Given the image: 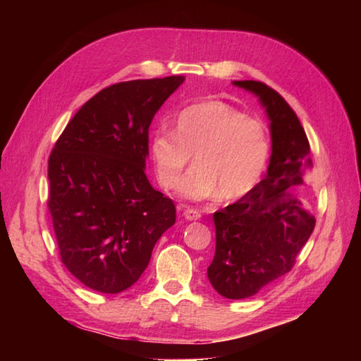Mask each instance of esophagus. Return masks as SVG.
I'll return each mask as SVG.
<instances>
[{
    "instance_id": "esophagus-1",
    "label": "esophagus",
    "mask_w": 361,
    "mask_h": 361,
    "mask_svg": "<svg viewBox=\"0 0 361 361\" xmlns=\"http://www.w3.org/2000/svg\"><path fill=\"white\" fill-rule=\"evenodd\" d=\"M183 215H185V219H188V221H197V219H200V216H202L200 215V212L194 209H186Z\"/></svg>"
}]
</instances>
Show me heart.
I'll list each match as a JSON object with an SVG mask.
<instances>
[{
	"instance_id": "b5f03b06",
	"label": "heart",
	"mask_w": 361,
	"mask_h": 361,
	"mask_svg": "<svg viewBox=\"0 0 361 361\" xmlns=\"http://www.w3.org/2000/svg\"><path fill=\"white\" fill-rule=\"evenodd\" d=\"M151 159L159 183L173 188L185 167L178 194L204 200L221 194L237 199L248 194L266 172L271 142L264 124L219 100L195 103L180 111L176 132L159 129L151 138Z\"/></svg>"
}]
</instances>
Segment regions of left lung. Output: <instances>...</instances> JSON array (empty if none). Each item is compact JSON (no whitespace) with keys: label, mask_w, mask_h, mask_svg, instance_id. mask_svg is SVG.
<instances>
[{"label":"left lung","mask_w":361,"mask_h":361,"mask_svg":"<svg viewBox=\"0 0 361 361\" xmlns=\"http://www.w3.org/2000/svg\"><path fill=\"white\" fill-rule=\"evenodd\" d=\"M232 84L264 108L272 143L264 178L213 215L216 250L207 276L221 296L243 299L291 271L312 234L315 218L299 199L312 159L301 122L276 90L258 81Z\"/></svg>","instance_id":"obj_1"}]
</instances>
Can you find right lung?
I'll use <instances>...</instances> for the list:
<instances>
[{"instance_id":"obj_1","label":"right lung","mask_w":361,"mask_h":361,"mask_svg":"<svg viewBox=\"0 0 361 361\" xmlns=\"http://www.w3.org/2000/svg\"><path fill=\"white\" fill-rule=\"evenodd\" d=\"M185 76L113 84L73 116L49 157V212L66 269L108 295L137 282L176 210L146 178L148 130Z\"/></svg>"}]
</instances>
